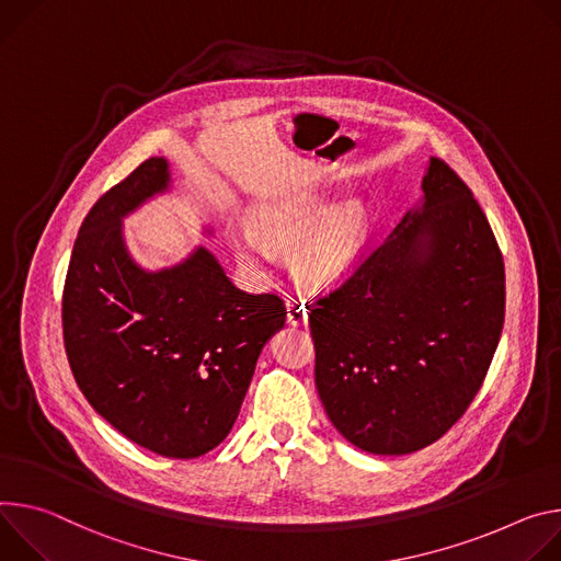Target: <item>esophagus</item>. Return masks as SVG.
<instances>
[{"mask_svg":"<svg viewBox=\"0 0 561 561\" xmlns=\"http://www.w3.org/2000/svg\"><path fill=\"white\" fill-rule=\"evenodd\" d=\"M285 307H287V323H289V325L300 328V325L307 323V307H305V302L289 298V300L285 302Z\"/></svg>","mask_w":561,"mask_h":561,"instance_id":"1","label":"esophagus"}]
</instances>
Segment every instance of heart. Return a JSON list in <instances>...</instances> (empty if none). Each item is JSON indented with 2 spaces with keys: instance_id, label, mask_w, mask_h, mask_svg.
<instances>
[{
  "instance_id": "1",
  "label": "heart",
  "mask_w": 561,
  "mask_h": 561,
  "mask_svg": "<svg viewBox=\"0 0 561 561\" xmlns=\"http://www.w3.org/2000/svg\"><path fill=\"white\" fill-rule=\"evenodd\" d=\"M367 214L358 203L336 207L321 192H294L254 209V227L231 225L225 236L236 259L249 270H263L274 249L298 241L291 265L296 276L317 289L341 285L360 263L367 242Z\"/></svg>"
}]
</instances>
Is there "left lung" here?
Wrapping results in <instances>:
<instances>
[{
	"instance_id": "obj_1",
	"label": "left lung",
	"mask_w": 561,
	"mask_h": 561,
	"mask_svg": "<svg viewBox=\"0 0 561 561\" xmlns=\"http://www.w3.org/2000/svg\"><path fill=\"white\" fill-rule=\"evenodd\" d=\"M504 309L492 229L463 180L430 158L416 205L309 314L334 427L388 457L442 439L483 383Z\"/></svg>"
}]
</instances>
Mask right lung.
Returning <instances> with one entry per match:
<instances>
[{"instance_id": "add662e5", "label": "right lung", "mask_w": 561, "mask_h": 561, "mask_svg": "<svg viewBox=\"0 0 561 561\" xmlns=\"http://www.w3.org/2000/svg\"><path fill=\"white\" fill-rule=\"evenodd\" d=\"M171 192L169 160L149 158L93 205L61 325L73 377L102 419L156 455L196 459L225 442L287 312L274 294L238 289L205 244L160 270L131 256L124 218Z\"/></svg>"}]
</instances>
